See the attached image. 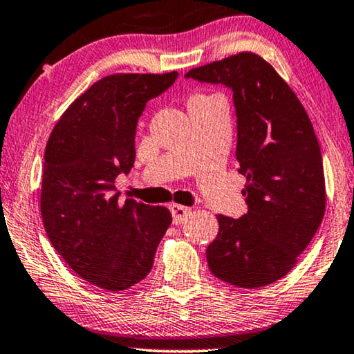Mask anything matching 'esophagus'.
I'll list each match as a JSON object with an SVG mask.
<instances>
[{
  "label": "esophagus",
  "instance_id": "obj_1",
  "mask_svg": "<svg viewBox=\"0 0 354 354\" xmlns=\"http://www.w3.org/2000/svg\"><path fill=\"white\" fill-rule=\"evenodd\" d=\"M169 209H171V212H172L174 224H182V222L188 217V214L192 212L190 207L182 206V205H176V203H172V205L169 206Z\"/></svg>",
  "mask_w": 354,
  "mask_h": 354
}]
</instances>
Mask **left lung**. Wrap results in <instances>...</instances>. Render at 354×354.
<instances>
[{"instance_id":"obj_1","label":"left lung","mask_w":354,"mask_h":354,"mask_svg":"<svg viewBox=\"0 0 354 354\" xmlns=\"http://www.w3.org/2000/svg\"><path fill=\"white\" fill-rule=\"evenodd\" d=\"M185 77L234 91L236 161L246 177L248 212L217 214L209 270L240 288L277 282L297 264L326 212L321 148L303 104L277 71L243 51L195 67Z\"/></svg>"}]
</instances>
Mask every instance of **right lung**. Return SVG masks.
<instances>
[{"instance_id":"1","label":"right lung","mask_w":354,"mask_h":354,"mask_svg":"<svg viewBox=\"0 0 354 354\" xmlns=\"http://www.w3.org/2000/svg\"><path fill=\"white\" fill-rule=\"evenodd\" d=\"M176 79V71L104 77L64 111L46 143L43 225L67 266L95 287L119 292L147 277L172 222L164 206L120 203L114 180L133 166L147 101Z\"/></svg>"}]
</instances>
